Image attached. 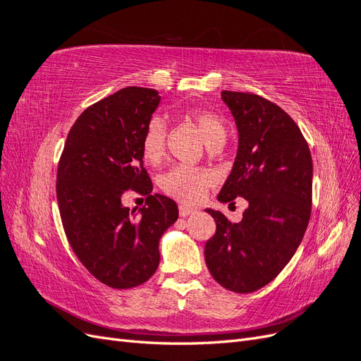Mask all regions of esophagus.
I'll use <instances>...</instances> for the list:
<instances>
[{
  "instance_id": "1",
  "label": "esophagus",
  "mask_w": 361,
  "mask_h": 361,
  "mask_svg": "<svg viewBox=\"0 0 361 361\" xmlns=\"http://www.w3.org/2000/svg\"><path fill=\"white\" fill-rule=\"evenodd\" d=\"M195 209L194 207H190V206H185V204H179V215L180 216H188L191 214H194Z\"/></svg>"
}]
</instances>
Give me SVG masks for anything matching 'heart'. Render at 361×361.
Segmentation results:
<instances>
[{
	"label": "heart",
	"instance_id": "heart-1",
	"mask_svg": "<svg viewBox=\"0 0 361 361\" xmlns=\"http://www.w3.org/2000/svg\"><path fill=\"white\" fill-rule=\"evenodd\" d=\"M182 116L199 128L206 145L221 147L227 138V126L224 118L203 108H187ZM167 147V123L159 116L152 117L141 140V152L150 164H158L166 157ZM214 173L206 169L190 166H178L161 178V188L174 199L188 203L199 202L206 190L214 183Z\"/></svg>",
	"mask_w": 361,
	"mask_h": 361
}]
</instances>
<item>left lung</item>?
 <instances>
[{
	"instance_id": "1",
	"label": "left lung",
	"mask_w": 361,
	"mask_h": 361,
	"mask_svg": "<svg viewBox=\"0 0 361 361\" xmlns=\"http://www.w3.org/2000/svg\"><path fill=\"white\" fill-rule=\"evenodd\" d=\"M239 133L238 155L221 188L223 203L244 197L243 220L232 223L206 209L216 224L204 245L207 269L238 293L274 280L297 251L312 214L313 164L307 141L293 118L255 93H221Z\"/></svg>"
}]
</instances>
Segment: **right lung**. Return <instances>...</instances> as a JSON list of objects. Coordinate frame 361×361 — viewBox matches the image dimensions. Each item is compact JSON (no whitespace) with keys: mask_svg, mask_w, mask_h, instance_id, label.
<instances>
[{"mask_svg":"<svg viewBox=\"0 0 361 361\" xmlns=\"http://www.w3.org/2000/svg\"><path fill=\"white\" fill-rule=\"evenodd\" d=\"M161 96L126 87L90 105L71 128L57 170L64 233L81 264L104 285L135 288L159 265V239L178 220V204L152 194L141 140ZM133 189L147 195L137 213L121 204Z\"/></svg>","mask_w":361,"mask_h":361,"instance_id":"obj_1","label":"right lung"}]
</instances>
